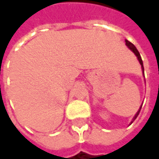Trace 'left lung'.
Here are the masks:
<instances>
[{
  "label": "left lung",
  "mask_w": 159,
  "mask_h": 159,
  "mask_svg": "<svg viewBox=\"0 0 159 159\" xmlns=\"http://www.w3.org/2000/svg\"><path fill=\"white\" fill-rule=\"evenodd\" d=\"M126 45H127V47L130 48L135 55H136V57L138 58V61H139V62H140V64L142 65V68H143V61H142V58H141V55H140V53H139V51L137 50V48H135V46L133 44V43H131L130 41H128V40H126ZM142 108V107H141ZM141 108H140V110L138 111V112L135 114V116H134V120L137 118V116L139 115V112L141 111ZM133 122V121H132Z\"/></svg>",
  "instance_id": "obj_1"
}]
</instances>
